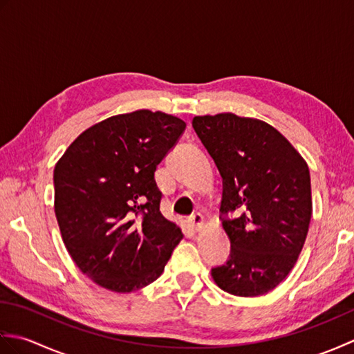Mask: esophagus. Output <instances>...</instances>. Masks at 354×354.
Returning <instances> with one entry per match:
<instances>
[{
  "instance_id": "34e87169",
  "label": "esophagus",
  "mask_w": 354,
  "mask_h": 354,
  "mask_svg": "<svg viewBox=\"0 0 354 354\" xmlns=\"http://www.w3.org/2000/svg\"><path fill=\"white\" fill-rule=\"evenodd\" d=\"M190 225H192V228L194 230V231H199L202 227H204V216L202 214H199V213H196V214H193L192 217H190Z\"/></svg>"
}]
</instances>
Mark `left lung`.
<instances>
[{"instance_id":"left-lung-1","label":"left lung","mask_w":354,"mask_h":354,"mask_svg":"<svg viewBox=\"0 0 354 354\" xmlns=\"http://www.w3.org/2000/svg\"><path fill=\"white\" fill-rule=\"evenodd\" d=\"M193 127L223 181L222 227L230 260L212 269L214 283L237 297H259L295 266L312 217L304 158L274 126L232 112L198 115Z\"/></svg>"}]
</instances>
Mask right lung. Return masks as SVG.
<instances>
[{
    "mask_svg": "<svg viewBox=\"0 0 354 354\" xmlns=\"http://www.w3.org/2000/svg\"><path fill=\"white\" fill-rule=\"evenodd\" d=\"M185 129L181 118L138 109L88 127L55 165L64 245L88 278L117 293L155 281L184 234L160 212L156 165Z\"/></svg>",
    "mask_w": 354,
    "mask_h": 354,
    "instance_id": "right-lung-1",
    "label": "right lung"
}]
</instances>
